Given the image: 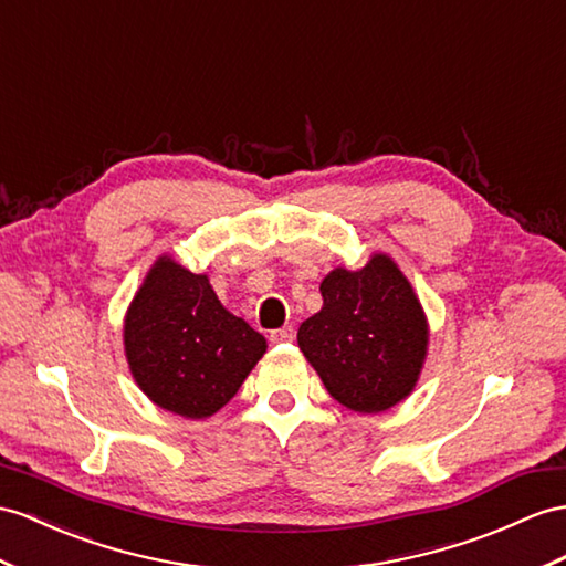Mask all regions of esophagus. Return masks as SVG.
<instances>
[{
	"instance_id": "obj_1",
	"label": "esophagus",
	"mask_w": 566,
	"mask_h": 566,
	"mask_svg": "<svg viewBox=\"0 0 566 566\" xmlns=\"http://www.w3.org/2000/svg\"><path fill=\"white\" fill-rule=\"evenodd\" d=\"M293 338H295V328L293 326L275 328V331H271V336H269L271 343H291Z\"/></svg>"
}]
</instances>
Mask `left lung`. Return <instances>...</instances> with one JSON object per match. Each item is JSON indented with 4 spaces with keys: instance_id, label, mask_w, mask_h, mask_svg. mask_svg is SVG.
<instances>
[{
    "instance_id": "obj_1",
    "label": "left lung",
    "mask_w": 566,
    "mask_h": 566,
    "mask_svg": "<svg viewBox=\"0 0 566 566\" xmlns=\"http://www.w3.org/2000/svg\"><path fill=\"white\" fill-rule=\"evenodd\" d=\"M324 307L300 324L297 346L326 391L355 412H381L416 389L427 355V319L406 275L387 254L363 269H334L319 285Z\"/></svg>"
}]
</instances>
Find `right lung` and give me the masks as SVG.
I'll return each mask as SVG.
<instances>
[{"mask_svg": "<svg viewBox=\"0 0 566 566\" xmlns=\"http://www.w3.org/2000/svg\"><path fill=\"white\" fill-rule=\"evenodd\" d=\"M124 353L150 401L201 420L238 394L266 338L220 305L209 275L160 256L127 310Z\"/></svg>", "mask_w": 566, "mask_h": 566, "instance_id": "add662e5", "label": "right lung"}]
</instances>
